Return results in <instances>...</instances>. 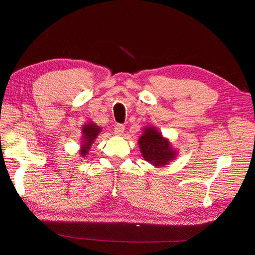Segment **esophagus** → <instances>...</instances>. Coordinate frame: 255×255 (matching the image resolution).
I'll return each mask as SVG.
<instances>
[{"label": "esophagus", "mask_w": 255, "mask_h": 255, "mask_svg": "<svg viewBox=\"0 0 255 255\" xmlns=\"http://www.w3.org/2000/svg\"><path fill=\"white\" fill-rule=\"evenodd\" d=\"M124 131H125L124 125H116L115 128H114V132H115V134H117V136H123Z\"/></svg>", "instance_id": "esophagus-1"}]
</instances>
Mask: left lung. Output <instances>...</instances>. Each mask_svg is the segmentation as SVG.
<instances>
[{
	"label": "left lung",
	"mask_w": 255,
	"mask_h": 255,
	"mask_svg": "<svg viewBox=\"0 0 255 255\" xmlns=\"http://www.w3.org/2000/svg\"><path fill=\"white\" fill-rule=\"evenodd\" d=\"M138 144L143 159L155 167L167 165L177 156V151L170 140L153 126L143 128Z\"/></svg>",
	"instance_id": "1"
}]
</instances>
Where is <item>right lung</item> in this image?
<instances>
[{"instance_id": "add662e5", "label": "right lung", "mask_w": 255, "mask_h": 255, "mask_svg": "<svg viewBox=\"0 0 255 255\" xmlns=\"http://www.w3.org/2000/svg\"><path fill=\"white\" fill-rule=\"evenodd\" d=\"M102 131V128L93 122L85 123L82 126V136H81V147L79 150V154L81 158H86L89 154L92 144L94 143L95 139L99 137Z\"/></svg>"}]
</instances>
